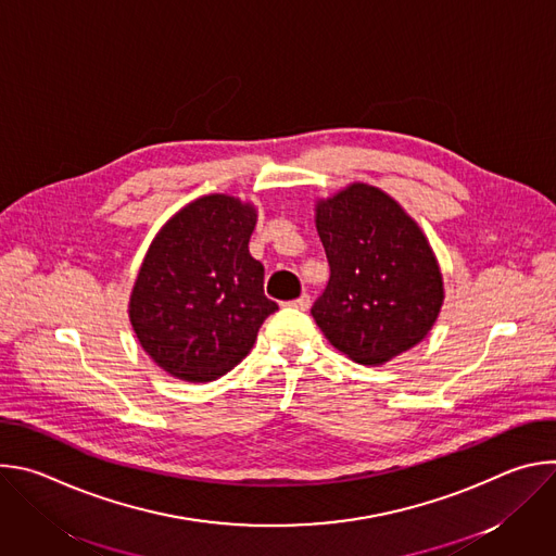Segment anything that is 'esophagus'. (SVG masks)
Listing matches in <instances>:
<instances>
[{"instance_id": "obj_1", "label": "esophagus", "mask_w": 556, "mask_h": 556, "mask_svg": "<svg viewBox=\"0 0 556 556\" xmlns=\"http://www.w3.org/2000/svg\"><path fill=\"white\" fill-rule=\"evenodd\" d=\"M288 305H292V307H296V309H307L309 307V294H301L299 299H294V301H290Z\"/></svg>"}]
</instances>
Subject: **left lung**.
Returning <instances> with one entry per match:
<instances>
[{
    "instance_id": "1",
    "label": "left lung",
    "mask_w": 556,
    "mask_h": 556,
    "mask_svg": "<svg viewBox=\"0 0 556 556\" xmlns=\"http://www.w3.org/2000/svg\"><path fill=\"white\" fill-rule=\"evenodd\" d=\"M330 281L312 316L361 365H382L433 328L444 283L420 226L384 191L354 182L316 202Z\"/></svg>"
}]
</instances>
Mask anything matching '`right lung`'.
Returning <instances> with one entry per match:
<instances>
[{"mask_svg":"<svg viewBox=\"0 0 556 556\" xmlns=\"http://www.w3.org/2000/svg\"><path fill=\"white\" fill-rule=\"evenodd\" d=\"M257 208L211 193L180 208L153 237L129 296V321L151 361L174 378L211 382L255 345L279 309L249 242Z\"/></svg>","mask_w":556,"mask_h":556,"instance_id":"right-lung-1","label":"right lung"}]
</instances>
